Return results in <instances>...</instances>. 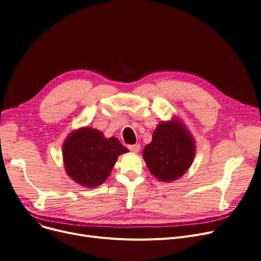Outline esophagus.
Returning <instances> with one entry per match:
<instances>
[{
	"mask_svg": "<svg viewBox=\"0 0 261 261\" xmlns=\"http://www.w3.org/2000/svg\"><path fill=\"white\" fill-rule=\"evenodd\" d=\"M128 149L130 150L131 152H134V153H136V152H139V151H140V149H141V145H140V144H135V145H129V146H128Z\"/></svg>",
	"mask_w": 261,
	"mask_h": 261,
	"instance_id": "esophagus-1",
	"label": "esophagus"
}]
</instances>
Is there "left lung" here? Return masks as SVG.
Segmentation results:
<instances>
[{
  "label": "left lung",
  "mask_w": 261,
  "mask_h": 261,
  "mask_svg": "<svg viewBox=\"0 0 261 261\" xmlns=\"http://www.w3.org/2000/svg\"><path fill=\"white\" fill-rule=\"evenodd\" d=\"M195 141L179 121L162 122L152 141L143 151L147 167L158 180L174 181L182 176L194 161Z\"/></svg>",
  "instance_id": "obj_1"
}]
</instances>
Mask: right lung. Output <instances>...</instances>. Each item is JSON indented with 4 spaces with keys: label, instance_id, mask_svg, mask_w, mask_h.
I'll return each mask as SVG.
<instances>
[{
    "label": "right lung",
    "instance_id": "obj_1",
    "mask_svg": "<svg viewBox=\"0 0 261 261\" xmlns=\"http://www.w3.org/2000/svg\"><path fill=\"white\" fill-rule=\"evenodd\" d=\"M62 152L68 176L92 188L107 180L118 155L128 152V149L115 138L106 139L98 130L82 128L65 140Z\"/></svg>",
    "mask_w": 261,
    "mask_h": 261
}]
</instances>
